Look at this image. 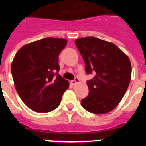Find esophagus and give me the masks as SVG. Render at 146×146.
I'll list each match as a JSON object with an SVG mask.
<instances>
[{
	"label": "esophagus",
	"mask_w": 146,
	"mask_h": 146,
	"mask_svg": "<svg viewBox=\"0 0 146 146\" xmlns=\"http://www.w3.org/2000/svg\"><path fill=\"white\" fill-rule=\"evenodd\" d=\"M79 82H80V79L79 78H77V77H75L74 80H71V81H70V83H71L73 85H75V84H76L77 83H79Z\"/></svg>",
	"instance_id": "esophagus-1"
}]
</instances>
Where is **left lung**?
Here are the masks:
<instances>
[{
	"instance_id": "1",
	"label": "left lung",
	"mask_w": 146,
	"mask_h": 146,
	"mask_svg": "<svg viewBox=\"0 0 146 146\" xmlns=\"http://www.w3.org/2000/svg\"><path fill=\"white\" fill-rule=\"evenodd\" d=\"M85 64L87 74L95 76L87 81L89 94L81 100L87 111L95 114L110 113L125 95L131 77L129 58L117 46L94 36L75 40Z\"/></svg>"
}]
</instances>
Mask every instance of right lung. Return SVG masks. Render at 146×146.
I'll return each instance as SVG.
<instances>
[{
    "instance_id": "obj_1",
    "label": "right lung",
    "mask_w": 146,
    "mask_h": 146,
    "mask_svg": "<svg viewBox=\"0 0 146 146\" xmlns=\"http://www.w3.org/2000/svg\"><path fill=\"white\" fill-rule=\"evenodd\" d=\"M66 44L65 39L47 37L25 45L15 56V87L23 102L35 112L55 110L69 88V82L58 74V55Z\"/></svg>"
}]
</instances>
